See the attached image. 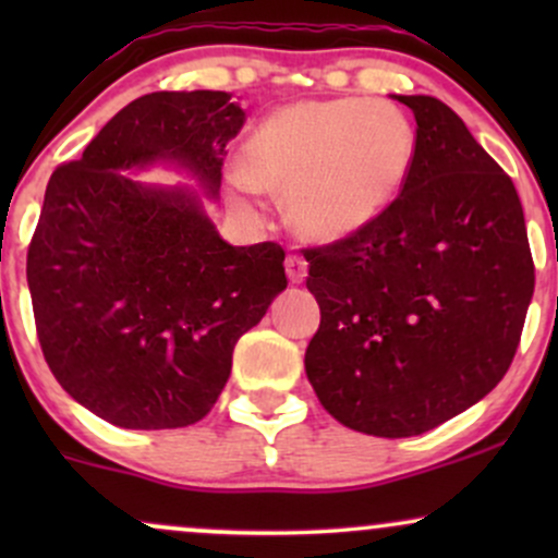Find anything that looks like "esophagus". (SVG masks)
I'll return each mask as SVG.
<instances>
[{"label": "esophagus", "mask_w": 558, "mask_h": 558, "mask_svg": "<svg viewBox=\"0 0 558 558\" xmlns=\"http://www.w3.org/2000/svg\"><path fill=\"white\" fill-rule=\"evenodd\" d=\"M286 272H288V280H291V283H304L306 259L299 257V254H291V257L286 259Z\"/></svg>", "instance_id": "esophagus-1"}]
</instances>
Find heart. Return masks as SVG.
<instances>
[{"label": "heart", "mask_w": 558, "mask_h": 558, "mask_svg": "<svg viewBox=\"0 0 558 558\" xmlns=\"http://www.w3.org/2000/svg\"><path fill=\"white\" fill-rule=\"evenodd\" d=\"M414 151L417 133L393 101H296L243 144V189L283 194L288 220L306 239L343 241L393 207Z\"/></svg>", "instance_id": "b5f03b06"}]
</instances>
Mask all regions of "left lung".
Returning a JSON list of instances; mask_svg holds the SVG:
<instances>
[{
    "mask_svg": "<svg viewBox=\"0 0 558 558\" xmlns=\"http://www.w3.org/2000/svg\"><path fill=\"white\" fill-rule=\"evenodd\" d=\"M417 120L412 175L380 220L304 248L319 328L304 367L341 425L409 438L501 383L535 265L514 183L435 96H396Z\"/></svg>",
    "mask_w": 558,
    "mask_h": 558,
    "instance_id": "8db88e82",
    "label": "left lung"
}]
</instances>
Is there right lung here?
Wrapping results in <instances>:
<instances>
[{"label": "right lung", "instance_id": "obj_1", "mask_svg": "<svg viewBox=\"0 0 558 558\" xmlns=\"http://www.w3.org/2000/svg\"><path fill=\"white\" fill-rule=\"evenodd\" d=\"M246 112L226 92H155L52 172L28 246L44 360L96 417L170 430L207 417L233 349L288 286L278 243L230 246L189 185L128 170L170 162L217 198Z\"/></svg>", "mask_w": 558, "mask_h": 558}]
</instances>
